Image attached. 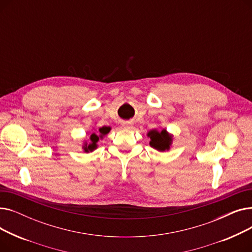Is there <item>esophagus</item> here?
<instances>
[{
  "label": "esophagus",
  "instance_id": "esophagus-1",
  "mask_svg": "<svg viewBox=\"0 0 252 252\" xmlns=\"http://www.w3.org/2000/svg\"><path fill=\"white\" fill-rule=\"evenodd\" d=\"M123 127H124L125 129H130L131 127H133V125H131V124L128 123V122H126V123L123 124Z\"/></svg>",
  "mask_w": 252,
  "mask_h": 252
}]
</instances>
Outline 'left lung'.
<instances>
[{"mask_svg": "<svg viewBox=\"0 0 252 252\" xmlns=\"http://www.w3.org/2000/svg\"><path fill=\"white\" fill-rule=\"evenodd\" d=\"M150 137V146L158 151H165L169 149L171 142H173V136L169 135L166 129L157 130L153 129L148 133Z\"/></svg>", "mask_w": 252, "mask_h": 252, "instance_id": "8db88e82", "label": "left lung"}]
</instances>
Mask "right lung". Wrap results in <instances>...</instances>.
<instances>
[{
	"label": "right lung",
	"instance_id": "obj_1",
	"mask_svg": "<svg viewBox=\"0 0 252 252\" xmlns=\"http://www.w3.org/2000/svg\"><path fill=\"white\" fill-rule=\"evenodd\" d=\"M109 130H110V127H108V126H103V127H100V128H99L100 136L96 135L95 133H93V134L91 135V137H90L91 143H90L89 145H88V143L85 144V146L83 147L84 150H85L86 152H89V151L92 152L93 150H95V149L97 148V142L99 141V138H103V136L107 135V134L109 133Z\"/></svg>",
	"mask_w": 252,
	"mask_h": 252
}]
</instances>
